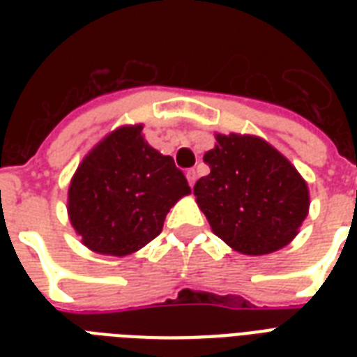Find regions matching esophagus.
I'll list each match as a JSON object with an SVG mask.
<instances>
[{"mask_svg": "<svg viewBox=\"0 0 357 357\" xmlns=\"http://www.w3.org/2000/svg\"><path fill=\"white\" fill-rule=\"evenodd\" d=\"M185 176H187V181H189V185L192 187V185L196 183V170H195V168L187 170V174H185Z\"/></svg>", "mask_w": 357, "mask_h": 357, "instance_id": "1", "label": "esophagus"}]
</instances>
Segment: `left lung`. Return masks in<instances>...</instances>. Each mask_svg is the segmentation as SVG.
<instances>
[{
  "mask_svg": "<svg viewBox=\"0 0 357 357\" xmlns=\"http://www.w3.org/2000/svg\"><path fill=\"white\" fill-rule=\"evenodd\" d=\"M204 161L211 172L196 181L195 196L217 237L246 255L271 254L296 237L310 190L276 148L254 135H217Z\"/></svg>",
  "mask_w": 357,
  "mask_h": 357,
  "instance_id": "left-lung-1",
  "label": "left lung"
}]
</instances>
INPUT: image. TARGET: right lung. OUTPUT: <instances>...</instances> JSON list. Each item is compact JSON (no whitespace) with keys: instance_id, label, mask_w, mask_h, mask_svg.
Instances as JSON below:
<instances>
[{"instance_id":"add662e5","label":"right lung","mask_w":357,"mask_h":357,"mask_svg":"<svg viewBox=\"0 0 357 357\" xmlns=\"http://www.w3.org/2000/svg\"><path fill=\"white\" fill-rule=\"evenodd\" d=\"M190 192L170 155L153 150L142 126L100 140L70 181L68 217L81 243L105 255H129L161 234L174 204Z\"/></svg>"}]
</instances>
